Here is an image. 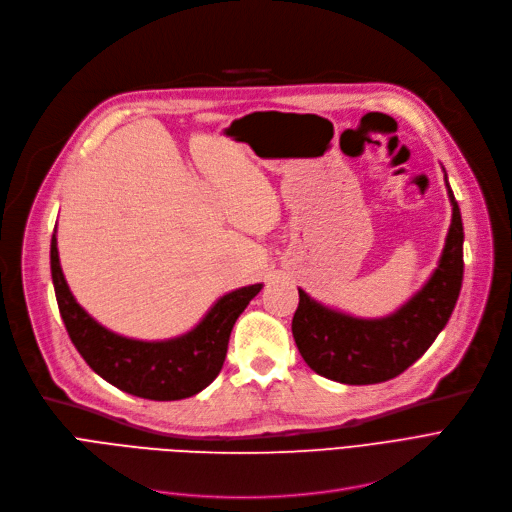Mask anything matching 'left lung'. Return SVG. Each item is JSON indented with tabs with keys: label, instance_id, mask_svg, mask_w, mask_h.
Here are the masks:
<instances>
[{
	"label": "left lung",
	"instance_id": "1",
	"mask_svg": "<svg viewBox=\"0 0 512 512\" xmlns=\"http://www.w3.org/2000/svg\"><path fill=\"white\" fill-rule=\"evenodd\" d=\"M448 193L452 225L440 266L419 294L396 314L381 321L352 319L323 308L298 289L300 304L291 321V333L314 373L348 385L381 383L404 373L435 342L456 306L465 271L460 208L450 185Z\"/></svg>",
	"mask_w": 512,
	"mask_h": 512
}]
</instances>
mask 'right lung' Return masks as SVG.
I'll return each instance as SVG.
<instances>
[{
    "mask_svg": "<svg viewBox=\"0 0 512 512\" xmlns=\"http://www.w3.org/2000/svg\"><path fill=\"white\" fill-rule=\"evenodd\" d=\"M52 279L70 342L89 367L114 387L148 400H183L202 392L221 373L229 335L262 285L241 287L218 300L206 319L170 342H135L102 325L72 298L64 281L56 235H52Z\"/></svg>",
    "mask_w": 512,
    "mask_h": 512,
    "instance_id": "right-lung-1",
    "label": "right lung"
}]
</instances>
